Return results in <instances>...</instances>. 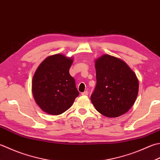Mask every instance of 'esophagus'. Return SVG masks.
I'll return each instance as SVG.
<instances>
[{
	"label": "esophagus",
	"mask_w": 160,
	"mask_h": 160,
	"mask_svg": "<svg viewBox=\"0 0 160 160\" xmlns=\"http://www.w3.org/2000/svg\"><path fill=\"white\" fill-rule=\"evenodd\" d=\"M88 93H89V92H87V91H85V92H84L83 93H82V95H83V96H87V95H88Z\"/></svg>",
	"instance_id": "1"
}]
</instances>
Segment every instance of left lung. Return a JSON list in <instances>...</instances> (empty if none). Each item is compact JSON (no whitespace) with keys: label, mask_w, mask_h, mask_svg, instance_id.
<instances>
[{"label":"left lung","mask_w":160,"mask_h":160,"mask_svg":"<svg viewBox=\"0 0 160 160\" xmlns=\"http://www.w3.org/2000/svg\"><path fill=\"white\" fill-rule=\"evenodd\" d=\"M96 85L91 101L99 113L109 118L124 114L132 108L139 92V81L121 59L103 55L95 61Z\"/></svg>","instance_id":"obj_1"}]
</instances>
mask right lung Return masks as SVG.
Masks as SVG:
<instances>
[{
  "mask_svg": "<svg viewBox=\"0 0 160 160\" xmlns=\"http://www.w3.org/2000/svg\"><path fill=\"white\" fill-rule=\"evenodd\" d=\"M73 59L62 54L46 58L37 68L32 91L39 108L47 114L59 115L69 109L79 95L69 74Z\"/></svg>",
  "mask_w": 160,
  "mask_h": 160,
  "instance_id": "1",
  "label": "right lung"
}]
</instances>
